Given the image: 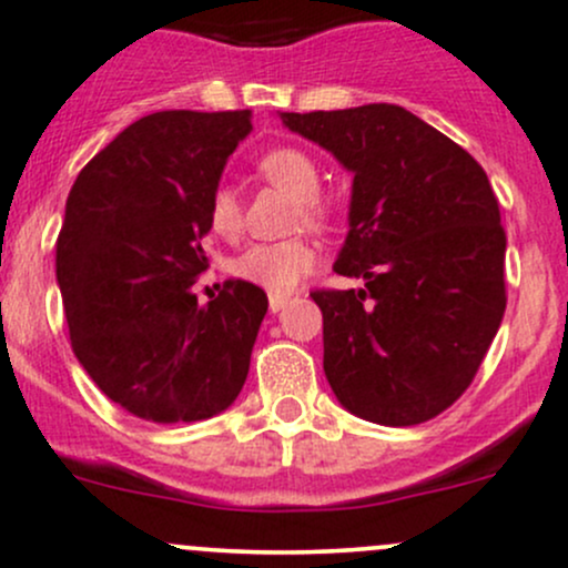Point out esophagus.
Listing matches in <instances>:
<instances>
[{
  "label": "esophagus",
  "instance_id": "obj_1",
  "mask_svg": "<svg viewBox=\"0 0 568 568\" xmlns=\"http://www.w3.org/2000/svg\"><path fill=\"white\" fill-rule=\"evenodd\" d=\"M288 302H291V294H268V311H272V313L283 311Z\"/></svg>",
  "mask_w": 568,
  "mask_h": 568
}]
</instances>
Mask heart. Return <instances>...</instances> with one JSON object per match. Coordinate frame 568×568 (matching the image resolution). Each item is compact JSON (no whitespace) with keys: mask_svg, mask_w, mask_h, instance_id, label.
Returning a JSON list of instances; mask_svg holds the SVG:
<instances>
[{"mask_svg":"<svg viewBox=\"0 0 568 568\" xmlns=\"http://www.w3.org/2000/svg\"><path fill=\"white\" fill-rule=\"evenodd\" d=\"M255 168L261 178L300 200V211L307 225L324 227L329 222L332 203L318 194L321 168L311 153L294 145H280L263 153ZM209 225L211 231L227 239L239 236L242 231V200L227 183H220L211 192ZM316 244L307 239H288L274 244H252L233 261V272L236 277L266 288L268 294H288L302 283V277L316 268Z\"/></svg>","mask_w":568,"mask_h":568,"instance_id":"1","label":"heart"}]
</instances>
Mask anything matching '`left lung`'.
I'll list each match as a JSON object with an SVG mask.
<instances>
[{"label":"left lung","instance_id":"obj_1","mask_svg":"<svg viewBox=\"0 0 568 568\" xmlns=\"http://www.w3.org/2000/svg\"><path fill=\"white\" fill-rule=\"evenodd\" d=\"M280 118L354 173L335 272L365 285L311 294L332 393L379 426L432 420L475 379L506 313V231L489 178L404 106Z\"/></svg>","mask_w":568,"mask_h":568}]
</instances>
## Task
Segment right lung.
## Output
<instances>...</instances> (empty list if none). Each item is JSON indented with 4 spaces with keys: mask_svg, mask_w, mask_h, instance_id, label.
<instances>
[{
    "mask_svg": "<svg viewBox=\"0 0 568 568\" xmlns=\"http://www.w3.org/2000/svg\"><path fill=\"white\" fill-rule=\"evenodd\" d=\"M250 109H168L95 153L65 203L57 283L71 346L99 390L151 423H194L242 393L263 288L225 280L200 305L209 197L250 134Z\"/></svg>",
    "mask_w": 568,
    "mask_h": 568,
    "instance_id": "add662e5",
    "label": "right lung"
}]
</instances>
